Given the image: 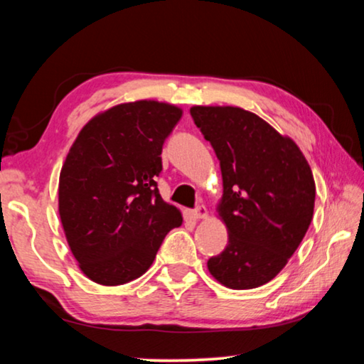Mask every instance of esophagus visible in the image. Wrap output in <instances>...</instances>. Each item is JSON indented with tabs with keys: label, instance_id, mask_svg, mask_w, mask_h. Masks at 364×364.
<instances>
[{
	"label": "esophagus",
	"instance_id": "obj_1",
	"mask_svg": "<svg viewBox=\"0 0 364 364\" xmlns=\"http://www.w3.org/2000/svg\"><path fill=\"white\" fill-rule=\"evenodd\" d=\"M207 208L205 205H197L194 210H191V217H193L194 220H202V218H207Z\"/></svg>",
	"mask_w": 364,
	"mask_h": 364
}]
</instances>
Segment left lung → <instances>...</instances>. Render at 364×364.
I'll return each instance as SVG.
<instances>
[{
    "label": "left lung",
    "mask_w": 364,
    "mask_h": 364,
    "mask_svg": "<svg viewBox=\"0 0 364 364\" xmlns=\"http://www.w3.org/2000/svg\"><path fill=\"white\" fill-rule=\"evenodd\" d=\"M197 128L220 160L218 215L228 245L207 262L230 289L267 284L304 239L315 208V180L299 146L260 117L231 106L191 107Z\"/></svg>",
    "instance_id": "1"
}]
</instances>
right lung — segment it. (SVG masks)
Masks as SVG:
<instances>
[{
	"label": "right lung",
	"mask_w": 364,
	"mask_h": 364,
	"mask_svg": "<svg viewBox=\"0 0 364 364\" xmlns=\"http://www.w3.org/2000/svg\"><path fill=\"white\" fill-rule=\"evenodd\" d=\"M183 110L119 104L78 133L59 176V215L73 257L91 281L120 286L144 274L167 232L183 223L159 194L162 147Z\"/></svg>",
	"instance_id": "obj_1"
}]
</instances>
